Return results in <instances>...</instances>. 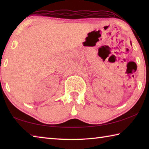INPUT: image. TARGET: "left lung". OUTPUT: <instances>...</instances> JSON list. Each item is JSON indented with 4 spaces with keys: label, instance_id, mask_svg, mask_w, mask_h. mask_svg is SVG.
Instances as JSON below:
<instances>
[{
    "label": "left lung",
    "instance_id": "1",
    "mask_svg": "<svg viewBox=\"0 0 149 149\" xmlns=\"http://www.w3.org/2000/svg\"><path fill=\"white\" fill-rule=\"evenodd\" d=\"M131 45H132V43H131Z\"/></svg>",
    "mask_w": 149,
    "mask_h": 149
}]
</instances>
